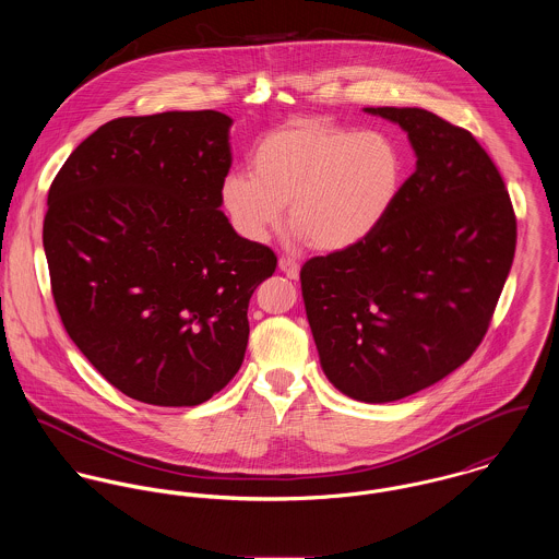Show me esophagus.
I'll list each match as a JSON object with an SVG mask.
<instances>
[{
	"instance_id": "esophagus-1",
	"label": "esophagus",
	"mask_w": 559,
	"mask_h": 559,
	"mask_svg": "<svg viewBox=\"0 0 559 559\" xmlns=\"http://www.w3.org/2000/svg\"><path fill=\"white\" fill-rule=\"evenodd\" d=\"M280 271H282L286 277H290V280H299L301 266H299V262H295L293 258H280Z\"/></svg>"
}]
</instances>
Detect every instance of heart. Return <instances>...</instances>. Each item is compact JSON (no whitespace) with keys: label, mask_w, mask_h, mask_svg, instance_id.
Here are the masks:
<instances>
[{"label":"heart","mask_w":559,"mask_h":559,"mask_svg":"<svg viewBox=\"0 0 559 559\" xmlns=\"http://www.w3.org/2000/svg\"><path fill=\"white\" fill-rule=\"evenodd\" d=\"M402 155L379 131L293 120L253 148L251 174L230 171L222 206L242 239L264 242L284 219L297 239L344 251L368 239L399 198Z\"/></svg>","instance_id":"heart-1"}]
</instances>
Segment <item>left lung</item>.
<instances>
[{
	"label": "left lung",
	"instance_id": "left-lung-1",
	"mask_svg": "<svg viewBox=\"0 0 559 559\" xmlns=\"http://www.w3.org/2000/svg\"><path fill=\"white\" fill-rule=\"evenodd\" d=\"M406 133L415 171L381 226L301 269L320 366L370 404L406 399L478 348L508 280L516 217L476 138L419 107H366Z\"/></svg>",
	"mask_w": 559,
	"mask_h": 559
}]
</instances>
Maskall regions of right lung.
Returning <instances> with one entry per match:
<instances>
[{"instance_id": "obj_1", "label": "right lung", "mask_w": 559, "mask_h": 559, "mask_svg": "<svg viewBox=\"0 0 559 559\" xmlns=\"http://www.w3.org/2000/svg\"><path fill=\"white\" fill-rule=\"evenodd\" d=\"M233 118L165 111L96 129L58 171L43 226L56 308L122 394L195 406L239 372L275 253L222 211Z\"/></svg>"}]
</instances>
